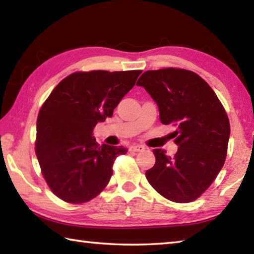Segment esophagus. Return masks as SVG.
Listing matches in <instances>:
<instances>
[{
	"label": "esophagus",
	"mask_w": 254,
	"mask_h": 254,
	"mask_svg": "<svg viewBox=\"0 0 254 254\" xmlns=\"http://www.w3.org/2000/svg\"><path fill=\"white\" fill-rule=\"evenodd\" d=\"M145 148L143 147V145H139V144H134V145H131L130 147V151L132 152H139V151H143Z\"/></svg>",
	"instance_id": "1"
}]
</instances>
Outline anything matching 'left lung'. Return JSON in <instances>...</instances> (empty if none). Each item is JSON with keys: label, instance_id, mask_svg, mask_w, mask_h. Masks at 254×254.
<instances>
[{"label": "left lung", "instance_id": "8db88e82", "mask_svg": "<svg viewBox=\"0 0 254 254\" xmlns=\"http://www.w3.org/2000/svg\"><path fill=\"white\" fill-rule=\"evenodd\" d=\"M157 103L162 124L177 127L175 157L153 149L156 163L145 171L165 198L189 203L214 182L225 162L230 121L216 94L192 71L165 68L143 72L136 83Z\"/></svg>", "mask_w": 254, "mask_h": 254}]
</instances>
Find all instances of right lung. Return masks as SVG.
I'll return each mask as SVG.
<instances>
[{
    "instance_id": "1",
    "label": "right lung",
    "mask_w": 254,
    "mask_h": 254,
    "mask_svg": "<svg viewBox=\"0 0 254 254\" xmlns=\"http://www.w3.org/2000/svg\"><path fill=\"white\" fill-rule=\"evenodd\" d=\"M141 72H74L44 103L37 120L36 154L44 178L60 199L86 203L109 184L115 158L127 149L100 145L93 130L113 115Z\"/></svg>"
}]
</instances>
